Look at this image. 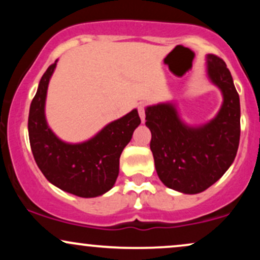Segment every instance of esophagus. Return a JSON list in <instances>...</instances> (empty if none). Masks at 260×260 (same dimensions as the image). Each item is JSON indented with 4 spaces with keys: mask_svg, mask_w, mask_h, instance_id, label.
<instances>
[{
    "mask_svg": "<svg viewBox=\"0 0 260 260\" xmlns=\"http://www.w3.org/2000/svg\"><path fill=\"white\" fill-rule=\"evenodd\" d=\"M138 112H139V117L142 120L143 123L145 122V107L144 105H139L138 106Z\"/></svg>",
    "mask_w": 260,
    "mask_h": 260,
    "instance_id": "esophagus-1",
    "label": "esophagus"
}]
</instances>
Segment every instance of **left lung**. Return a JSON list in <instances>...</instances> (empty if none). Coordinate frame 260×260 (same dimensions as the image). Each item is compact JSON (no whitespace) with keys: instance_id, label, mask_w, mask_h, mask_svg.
Segmentation results:
<instances>
[{"instance_id":"obj_1","label":"left lung","mask_w":260,"mask_h":260,"mask_svg":"<svg viewBox=\"0 0 260 260\" xmlns=\"http://www.w3.org/2000/svg\"><path fill=\"white\" fill-rule=\"evenodd\" d=\"M207 76L222 94L219 112L207 123L190 126L175 103L145 107L157 176L166 187L197 194L213 186L234 162L240 144V96L226 63L207 55Z\"/></svg>"}]
</instances>
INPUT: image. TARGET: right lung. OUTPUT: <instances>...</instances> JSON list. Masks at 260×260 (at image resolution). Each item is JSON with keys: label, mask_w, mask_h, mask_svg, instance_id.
Wrapping results in <instances>:
<instances>
[{"label": "right lung", "mask_w": 260, "mask_h": 260, "mask_svg": "<svg viewBox=\"0 0 260 260\" xmlns=\"http://www.w3.org/2000/svg\"><path fill=\"white\" fill-rule=\"evenodd\" d=\"M57 59L41 77L30 104L29 140L37 165L50 183L71 194L95 198L115 186L120 156L140 124L137 109L110 122L90 139L67 143L49 127L45 116L47 88Z\"/></svg>", "instance_id": "1"}]
</instances>
